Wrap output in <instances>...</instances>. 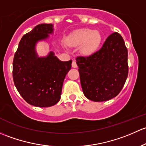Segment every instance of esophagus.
<instances>
[{"instance_id": "esophagus-1", "label": "esophagus", "mask_w": 146, "mask_h": 146, "mask_svg": "<svg viewBox=\"0 0 146 146\" xmlns=\"http://www.w3.org/2000/svg\"><path fill=\"white\" fill-rule=\"evenodd\" d=\"M72 67H74V68H76V67H77V64H76V61L73 60L72 64Z\"/></svg>"}]
</instances>
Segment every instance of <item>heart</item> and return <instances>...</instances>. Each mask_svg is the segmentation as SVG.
Listing matches in <instances>:
<instances>
[{"mask_svg":"<svg viewBox=\"0 0 146 146\" xmlns=\"http://www.w3.org/2000/svg\"><path fill=\"white\" fill-rule=\"evenodd\" d=\"M101 40L102 36L98 31L87 28L76 30L68 38V42L72 46L82 44L81 50L84 55H90L97 50Z\"/></svg>","mask_w":146,"mask_h":146,"instance_id":"heart-1","label":"heart"}]
</instances>
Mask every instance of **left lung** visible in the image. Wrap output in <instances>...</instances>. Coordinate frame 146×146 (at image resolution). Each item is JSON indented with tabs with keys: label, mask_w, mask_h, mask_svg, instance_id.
I'll return each instance as SVG.
<instances>
[{
	"label": "left lung",
	"mask_w": 146,
	"mask_h": 146,
	"mask_svg": "<svg viewBox=\"0 0 146 146\" xmlns=\"http://www.w3.org/2000/svg\"><path fill=\"white\" fill-rule=\"evenodd\" d=\"M128 50L121 36L114 32L99 50L76 58L81 85L89 100L102 102L117 96L128 76Z\"/></svg>",
	"instance_id": "1"
}]
</instances>
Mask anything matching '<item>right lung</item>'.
Wrapping results in <instances>:
<instances>
[{"label": "right lung", "instance_id": "1", "mask_svg": "<svg viewBox=\"0 0 146 146\" xmlns=\"http://www.w3.org/2000/svg\"><path fill=\"white\" fill-rule=\"evenodd\" d=\"M51 24H41L22 36L14 55L13 77L15 86L25 101L32 106L47 108L60 100L62 84L72 60L62 62L52 52L38 58L35 44L52 33Z\"/></svg>", "mask_w": 146, "mask_h": 146}]
</instances>
